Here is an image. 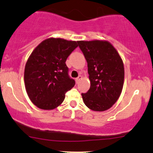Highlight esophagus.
Here are the masks:
<instances>
[{"label": "esophagus", "mask_w": 153, "mask_h": 153, "mask_svg": "<svg viewBox=\"0 0 153 153\" xmlns=\"http://www.w3.org/2000/svg\"><path fill=\"white\" fill-rule=\"evenodd\" d=\"M82 79V76H79L78 77H77V78H76V83H78V82H79V80Z\"/></svg>", "instance_id": "obj_1"}]
</instances>
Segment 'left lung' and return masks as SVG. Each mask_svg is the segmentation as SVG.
<instances>
[{
	"mask_svg": "<svg viewBox=\"0 0 153 153\" xmlns=\"http://www.w3.org/2000/svg\"><path fill=\"white\" fill-rule=\"evenodd\" d=\"M87 62L90 87L82 93L87 107L95 111L109 109L122 91L124 68L121 58L108 41H78Z\"/></svg>",
	"mask_w": 153,
	"mask_h": 153,
	"instance_id": "1",
	"label": "left lung"
}]
</instances>
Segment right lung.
Here are the masks:
<instances>
[{
  "label": "right lung",
  "instance_id": "add662e5",
  "mask_svg": "<svg viewBox=\"0 0 153 153\" xmlns=\"http://www.w3.org/2000/svg\"><path fill=\"white\" fill-rule=\"evenodd\" d=\"M78 47L76 41L48 38L36 47L27 60L25 83L30 100L39 108L52 110L64 100L75 85L66 61Z\"/></svg>",
  "mask_w": 153,
  "mask_h": 153
}]
</instances>
